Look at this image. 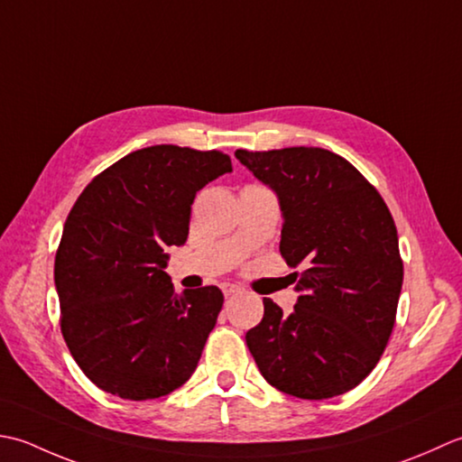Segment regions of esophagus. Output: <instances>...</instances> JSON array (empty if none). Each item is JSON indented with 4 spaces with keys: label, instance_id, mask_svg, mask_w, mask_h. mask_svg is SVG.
I'll list each match as a JSON object with an SVG mask.
<instances>
[{
    "label": "esophagus",
    "instance_id": "34e87169",
    "mask_svg": "<svg viewBox=\"0 0 462 462\" xmlns=\"http://www.w3.org/2000/svg\"><path fill=\"white\" fill-rule=\"evenodd\" d=\"M221 289H223V295L225 297H233V295H239L241 293V287L233 285V283H223Z\"/></svg>",
    "mask_w": 462,
    "mask_h": 462
}]
</instances>
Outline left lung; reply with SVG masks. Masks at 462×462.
Listing matches in <instances>:
<instances>
[{
    "instance_id": "obj_1",
    "label": "left lung",
    "mask_w": 462,
    "mask_h": 462,
    "mask_svg": "<svg viewBox=\"0 0 462 462\" xmlns=\"http://www.w3.org/2000/svg\"><path fill=\"white\" fill-rule=\"evenodd\" d=\"M283 211L279 251L299 293L293 313L263 299L245 335L261 374L299 399L355 389L379 363L397 317L402 259L393 215L356 169L321 147L237 149Z\"/></svg>"
}]
</instances>
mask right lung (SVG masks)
Wrapping results in <instances>:
<instances>
[{
	"label": "right lung",
	"mask_w": 462,
	"mask_h": 462,
	"mask_svg": "<svg viewBox=\"0 0 462 462\" xmlns=\"http://www.w3.org/2000/svg\"><path fill=\"white\" fill-rule=\"evenodd\" d=\"M231 169L215 149L145 147L101 171L71 207L55 253L60 323L101 391L147 401L189 381L223 293L177 295L165 251L187 241L197 191Z\"/></svg>",
	"instance_id": "obj_1"
}]
</instances>
